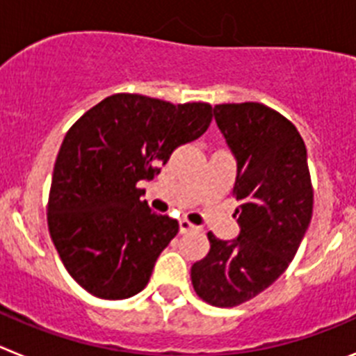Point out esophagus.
<instances>
[{"instance_id":"obj_1","label":"esophagus","mask_w":356,"mask_h":356,"mask_svg":"<svg viewBox=\"0 0 356 356\" xmlns=\"http://www.w3.org/2000/svg\"><path fill=\"white\" fill-rule=\"evenodd\" d=\"M196 229V226L193 225V222H188L187 219H181L180 221V234H188V232H194Z\"/></svg>"}]
</instances>
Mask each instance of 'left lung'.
Wrapping results in <instances>:
<instances>
[{
    "label": "left lung",
    "mask_w": 356,
    "mask_h": 356,
    "mask_svg": "<svg viewBox=\"0 0 356 356\" xmlns=\"http://www.w3.org/2000/svg\"><path fill=\"white\" fill-rule=\"evenodd\" d=\"M235 162L241 205L234 241L209 234L210 251L191 269L196 294L213 307H237L273 285L289 267L312 219L307 147L289 119L262 103L213 106Z\"/></svg>",
    "instance_id": "obj_1"
}]
</instances>
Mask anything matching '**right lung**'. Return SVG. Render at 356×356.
Returning a JSON list of instances; mask_svg holds the SVG:
<instances>
[{"label":"right lung","instance_id":"add662e5","mask_svg":"<svg viewBox=\"0 0 356 356\" xmlns=\"http://www.w3.org/2000/svg\"><path fill=\"white\" fill-rule=\"evenodd\" d=\"M209 103L114 94L65 134L48 201L49 235L69 275L103 300H127L149 282L178 221L151 212L139 181L205 134Z\"/></svg>","mask_w":356,"mask_h":356}]
</instances>
